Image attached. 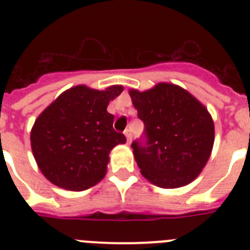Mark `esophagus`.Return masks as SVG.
I'll list each match as a JSON object with an SVG mask.
<instances>
[{
    "label": "esophagus",
    "mask_w": 250,
    "mask_h": 250,
    "mask_svg": "<svg viewBox=\"0 0 250 250\" xmlns=\"http://www.w3.org/2000/svg\"><path fill=\"white\" fill-rule=\"evenodd\" d=\"M124 135L126 136L127 144H130V143H131V132H130V130H125V131H124Z\"/></svg>",
    "instance_id": "1"
}]
</instances>
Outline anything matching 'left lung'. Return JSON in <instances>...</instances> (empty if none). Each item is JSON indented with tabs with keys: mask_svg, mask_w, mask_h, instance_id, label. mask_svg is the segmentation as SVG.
<instances>
[{
	"mask_svg": "<svg viewBox=\"0 0 250 250\" xmlns=\"http://www.w3.org/2000/svg\"><path fill=\"white\" fill-rule=\"evenodd\" d=\"M129 95L145 125L146 144L134 141L131 145L143 176L164 189L193 182L214 145V121L207 107L169 83H159L146 91L131 89Z\"/></svg>",
	"mask_w": 250,
	"mask_h": 250,
	"instance_id": "8db88e82",
	"label": "left lung"
}]
</instances>
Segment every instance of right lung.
Segmentation results:
<instances>
[{
	"mask_svg": "<svg viewBox=\"0 0 250 250\" xmlns=\"http://www.w3.org/2000/svg\"><path fill=\"white\" fill-rule=\"evenodd\" d=\"M123 90L121 85L103 91L74 86L39 115L31 129V149L48 182L81 191L105 176L110 151L126 143L112 127L114 115L106 110Z\"/></svg>",
	"mask_w": 250,
	"mask_h": 250,
	"instance_id": "add662e5",
	"label": "right lung"
}]
</instances>
